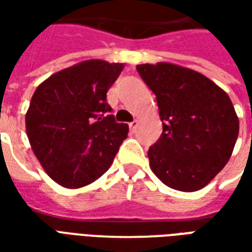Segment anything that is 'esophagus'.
I'll return each mask as SVG.
<instances>
[{
  "label": "esophagus",
  "instance_id": "esophagus-1",
  "mask_svg": "<svg viewBox=\"0 0 252 252\" xmlns=\"http://www.w3.org/2000/svg\"><path fill=\"white\" fill-rule=\"evenodd\" d=\"M137 126H139V121L133 120L132 123H129V129H131L132 132H135V131H136Z\"/></svg>",
  "mask_w": 252,
  "mask_h": 252
}]
</instances>
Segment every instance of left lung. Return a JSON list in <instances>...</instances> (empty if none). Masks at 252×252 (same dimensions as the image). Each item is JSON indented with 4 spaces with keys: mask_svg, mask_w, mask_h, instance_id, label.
Returning a JSON list of instances; mask_svg holds the SVG:
<instances>
[{
    "mask_svg": "<svg viewBox=\"0 0 252 252\" xmlns=\"http://www.w3.org/2000/svg\"><path fill=\"white\" fill-rule=\"evenodd\" d=\"M157 95L163 132L148 150L150 167L164 185L202 189L232 155L239 119L228 94L200 72L167 62L137 64Z\"/></svg>",
    "mask_w": 252,
    "mask_h": 252,
    "instance_id": "left-lung-1",
    "label": "left lung"
}]
</instances>
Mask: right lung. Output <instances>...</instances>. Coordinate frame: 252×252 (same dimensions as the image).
I'll list each match as a JSON object with an SVG mask.
<instances>
[{
    "instance_id": "1",
    "label": "right lung",
    "mask_w": 252,
    "mask_h": 252,
    "mask_svg": "<svg viewBox=\"0 0 252 252\" xmlns=\"http://www.w3.org/2000/svg\"><path fill=\"white\" fill-rule=\"evenodd\" d=\"M123 63L90 59L41 82L25 115L31 147L46 173L67 189L99 178L113 162L128 126L116 123L106 92Z\"/></svg>"
}]
</instances>
